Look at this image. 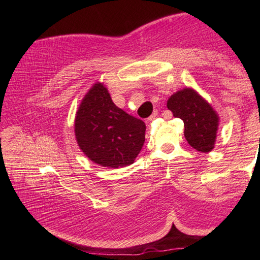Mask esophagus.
<instances>
[{
  "label": "esophagus",
  "mask_w": 260,
  "mask_h": 260,
  "mask_svg": "<svg viewBox=\"0 0 260 260\" xmlns=\"http://www.w3.org/2000/svg\"><path fill=\"white\" fill-rule=\"evenodd\" d=\"M157 116H158V112H157V111H153V113L151 114V116L148 118V121L153 120V119H155V118H157Z\"/></svg>",
  "instance_id": "obj_1"
}]
</instances>
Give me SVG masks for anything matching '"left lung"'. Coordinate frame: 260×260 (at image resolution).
I'll return each mask as SVG.
<instances>
[{"instance_id": "left-lung-1", "label": "left lung", "mask_w": 260, "mask_h": 260, "mask_svg": "<svg viewBox=\"0 0 260 260\" xmlns=\"http://www.w3.org/2000/svg\"><path fill=\"white\" fill-rule=\"evenodd\" d=\"M173 117L184 124V138L201 152L213 150L219 128V116L208 101L190 87L170 96L166 104Z\"/></svg>"}]
</instances>
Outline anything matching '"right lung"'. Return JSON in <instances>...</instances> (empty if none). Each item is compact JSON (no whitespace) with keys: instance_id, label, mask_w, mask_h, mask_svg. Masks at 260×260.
Wrapping results in <instances>:
<instances>
[{"instance_id":"add662e5","label":"right lung","mask_w":260,"mask_h":260,"mask_svg":"<svg viewBox=\"0 0 260 260\" xmlns=\"http://www.w3.org/2000/svg\"><path fill=\"white\" fill-rule=\"evenodd\" d=\"M144 133L146 124L118 108L102 82L90 87L74 118V135L80 150L104 167L133 164L143 147Z\"/></svg>"}]
</instances>
